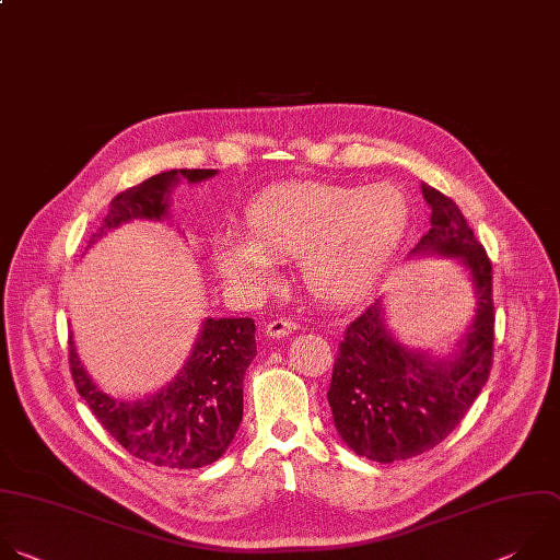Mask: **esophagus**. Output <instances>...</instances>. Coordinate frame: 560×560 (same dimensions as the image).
I'll use <instances>...</instances> for the list:
<instances>
[{
  "label": "esophagus",
  "instance_id": "34e87169",
  "mask_svg": "<svg viewBox=\"0 0 560 560\" xmlns=\"http://www.w3.org/2000/svg\"><path fill=\"white\" fill-rule=\"evenodd\" d=\"M298 326H300V324H298V319H293V317H276V319H271V322L265 326V330H267V335H271V338H284V335L293 332Z\"/></svg>",
  "mask_w": 560,
  "mask_h": 560
}]
</instances>
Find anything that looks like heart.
I'll return each instance as SVG.
<instances>
[{
  "instance_id": "heart-1",
  "label": "heart",
  "mask_w": 560,
  "mask_h": 560,
  "mask_svg": "<svg viewBox=\"0 0 560 560\" xmlns=\"http://www.w3.org/2000/svg\"><path fill=\"white\" fill-rule=\"evenodd\" d=\"M410 220L408 196L388 183H287L249 205L245 238L220 245L213 260L225 280L265 287L276 260L300 258L313 298L349 304L380 282Z\"/></svg>"
}]
</instances>
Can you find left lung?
<instances>
[{
  "label": "left lung",
  "instance_id": "obj_1",
  "mask_svg": "<svg viewBox=\"0 0 560 560\" xmlns=\"http://www.w3.org/2000/svg\"><path fill=\"white\" fill-rule=\"evenodd\" d=\"M432 228L415 252L459 258L472 273L477 315L445 362L401 347L371 302L345 330L328 386L332 421L360 457L390 464L432 451L466 417L494 362L492 262L453 198L421 183Z\"/></svg>",
  "mask_w": 560,
  "mask_h": 560
}]
</instances>
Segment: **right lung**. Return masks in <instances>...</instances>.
I'll return each instance as SVG.
<instances>
[{"label": "right lung", "mask_w": 560, "mask_h": 560, "mask_svg": "<svg viewBox=\"0 0 560 560\" xmlns=\"http://www.w3.org/2000/svg\"><path fill=\"white\" fill-rule=\"evenodd\" d=\"M213 174L215 170H170L117 194L88 247L121 222L161 220L178 176L198 183ZM256 353L252 317H209L174 382L148 399L121 401L96 388L68 338V364L77 393L98 423L132 457L172 470L209 466L228 451L243 421V377Z\"/></svg>", "instance_id": "add662e5"}]
</instances>
